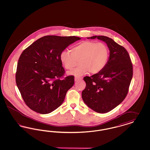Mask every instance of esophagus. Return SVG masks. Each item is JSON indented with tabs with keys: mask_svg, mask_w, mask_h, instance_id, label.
Wrapping results in <instances>:
<instances>
[{
	"mask_svg": "<svg viewBox=\"0 0 150 150\" xmlns=\"http://www.w3.org/2000/svg\"><path fill=\"white\" fill-rule=\"evenodd\" d=\"M82 78L81 77H79V76H75V81H78L79 80H81Z\"/></svg>",
	"mask_w": 150,
	"mask_h": 150,
	"instance_id": "esophagus-1",
	"label": "esophagus"
}]
</instances>
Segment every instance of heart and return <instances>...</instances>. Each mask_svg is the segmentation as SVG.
Wrapping results in <instances>:
<instances>
[{
	"label": "heart",
	"instance_id": "heart-1",
	"mask_svg": "<svg viewBox=\"0 0 150 150\" xmlns=\"http://www.w3.org/2000/svg\"><path fill=\"white\" fill-rule=\"evenodd\" d=\"M110 56L107 45L94 41H84L75 46L71 52L63 50L59 59L66 70H71L79 61L80 66L70 74L81 76L90 72L96 74L101 71L106 66Z\"/></svg>",
	"mask_w": 150,
	"mask_h": 150
}]
</instances>
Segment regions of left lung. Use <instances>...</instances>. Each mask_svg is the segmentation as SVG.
<instances>
[{
    "label": "left lung",
    "mask_w": 150,
    "mask_h": 150,
    "mask_svg": "<svg viewBox=\"0 0 150 150\" xmlns=\"http://www.w3.org/2000/svg\"><path fill=\"white\" fill-rule=\"evenodd\" d=\"M89 38H97L106 43L110 57L101 71L84 78L86 86L82 92V98L93 111L106 113L125 98L133 77V64L128 51L111 38L105 36Z\"/></svg>",
    "instance_id": "1"
}]
</instances>
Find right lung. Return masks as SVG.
<instances>
[{
    "label": "right lung",
    "instance_id": "1",
    "mask_svg": "<svg viewBox=\"0 0 150 150\" xmlns=\"http://www.w3.org/2000/svg\"><path fill=\"white\" fill-rule=\"evenodd\" d=\"M81 39L75 36H44L22 52L18 59L16 82L26 105L42 114H49L63 103L74 84V76L65 74L61 52Z\"/></svg>",
    "mask_w": 150,
    "mask_h": 150
}]
</instances>
